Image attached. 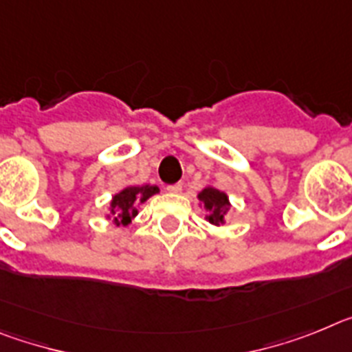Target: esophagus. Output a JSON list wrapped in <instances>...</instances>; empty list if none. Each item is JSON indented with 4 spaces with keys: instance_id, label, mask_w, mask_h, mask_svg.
Listing matches in <instances>:
<instances>
[{
    "instance_id": "esophagus-1",
    "label": "esophagus",
    "mask_w": 352,
    "mask_h": 352,
    "mask_svg": "<svg viewBox=\"0 0 352 352\" xmlns=\"http://www.w3.org/2000/svg\"><path fill=\"white\" fill-rule=\"evenodd\" d=\"M166 189L170 193H180V191H182V182H175V184L166 186Z\"/></svg>"
}]
</instances>
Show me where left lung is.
Instances as JSON below:
<instances>
[{"instance_id":"8db88e82","label":"left lung","mask_w":352,"mask_h":352,"mask_svg":"<svg viewBox=\"0 0 352 352\" xmlns=\"http://www.w3.org/2000/svg\"><path fill=\"white\" fill-rule=\"evenodd\" d=\"M198 198H200V201L204 204L206 210L209 212L207 214L209 223H212V225L223 223V218H225V214L228 212V207H230L227 195L214 188H206L200 195H198Z\"/></svg>"}]
</instances>
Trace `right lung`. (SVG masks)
Returning a JSON list of instances; mask_svg holds the SVG:
<instances>
[{"label":"right lung","instance_id":"obj_1","mask_svg":"<svg viewBox=\"0 0 352 352\" xmlns=\"http://www.w3.org/2000/svg\"><path fill=\"white\" fill-rule=\"evenodd\" d=\"M157 191V186H143V188L131 186V188H125L124 191L115 195L111 201V214L113 218H115V223L117 225H120V223L122 225H127L138 214L136 206L143 204L146 198H151Z\"/></svg>","mask_w":352,"mask_h":352}]
</instances>
